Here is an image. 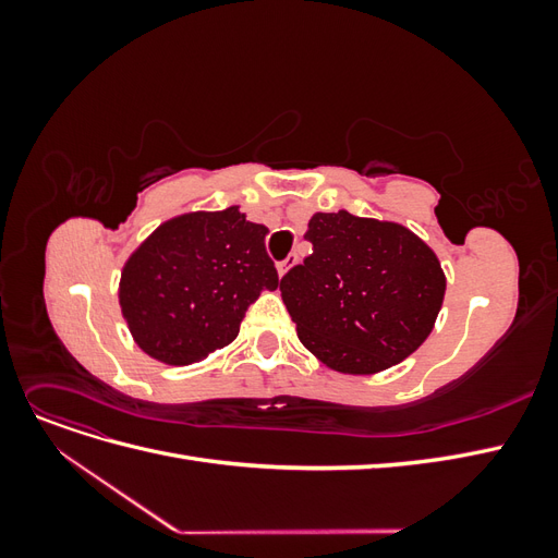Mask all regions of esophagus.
<instances>
[{"mask_svg":"<svg viewBox=\"0 0 558 558\" xmlns=\"http://www.w3.org/2000/svg\"><path fill=\"white\" fill-rule=\"evenodd\" d=\"M295 263H298V253H289V256H286V258H283V260H281V263L277 265V269H279V275L283 277V275H286V272H289V269H291V267H293Z\"/></svg>","mask_w":558,"mask_h":558,"instance_id":"obj_1","label":"esophagus"}]
</instances>
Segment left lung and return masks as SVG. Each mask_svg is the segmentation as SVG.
Segmentation results:
<instances>
[{"instance_id":"1","label":"left lung","mask_w":558,"mask_h":558,"mask_svg":"<svg viewBox=\"0 0 558 558\" xmlns=\"http://www.w3.org/2000/svg\"><path fill=\"white\" fill-rule=\"evenodd\" d=\"M312 253L281 277L300 342L332 369L373 375L410 356L445 298L435 253L398 223L314 214Z\"/></svg>"}]
</instances>
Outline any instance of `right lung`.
<instances>
[{
	"label": "right lung",
	"mask_w": 558,
	"mask_h": 558,
	"mask_svg": "<svg viewBox=\"0 0 558 558\" xmlns=\"http://www.w3.org/2000/svg\"><path fill=\"white\" fill-rule=\"evenodd\" d=\"M265 234L238 207L162 223L121 275L118 295L134 342L170 365L230 344L248 305L279 286Z\"/></svg>",
	"instance_id": "obj_1"
}]
</instances>
